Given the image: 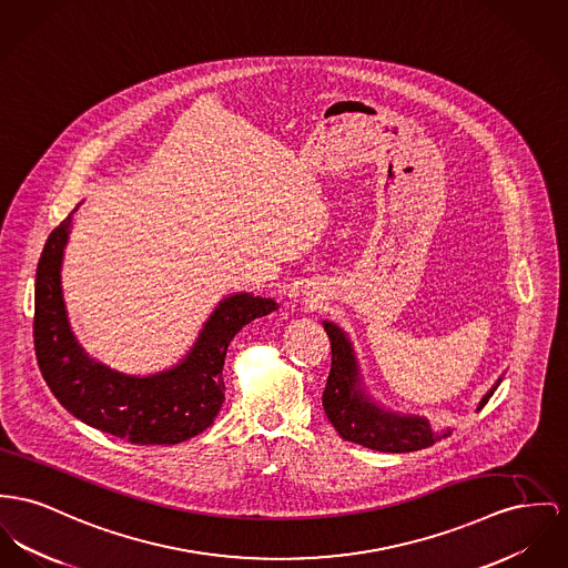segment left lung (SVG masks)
Masks as SVG:
<instances>
[{
  "label": "left lung",
  "instance_id": "obj_1",
  "mask_svg": "<svg viewBox=\"0 0 568 568\" xmlns=\"http://www.w3.org/2000/svg\"><path fill=\"white\" fill-rule=\"evenodd\" d=\"M323 327L332 342V371L323 392V409L342 439L378 453L398 454L428 448L453 433V428L433 430L426 417L389 412L378 405L364 387L359 362L346 332L332 321H323ZM499 383L501 377L483 396L478 412L489 403Z\"/></svg>",
  "mask_w": 568,
  "mask_h": 568
}]
</instances>
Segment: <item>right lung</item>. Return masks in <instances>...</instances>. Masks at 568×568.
Segmentation results:
<instances>
[{
	"instance_id": "obj_1",
	"label": "right lung",
	"mask_w": 568,
	"mask_h": 568,
	"mask_svg": "<svg viewBox=\"0 0 568 568\" xmlns=\"http://www.w3.org/2000/svg\"><path fill=\"white\" fill-rule=\"evenodd\" d=\"M79 206L49 234L37 268L34 346L42 378L67 412L97 430L138 446L187 442L222 409L227 344L277 303L252 293L227 295L179 364L144 377L114 371L77 342L62 295V258Z\"/></svg>"
}]
</instances>
